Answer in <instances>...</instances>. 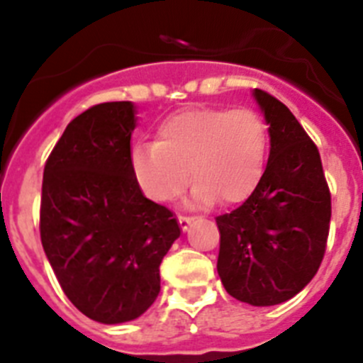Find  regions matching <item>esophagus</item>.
<instances>
[{
	"label": "esophagus",
	"mask_w": 363,
	"mask_h": 363,
	"mask_svg": "<svg viewBox=\"0 0 363 363\" xmlns=\"http://www.w3.org/2000/svg\"><path fill=\"white\" fill-rule=\"evenodd\" d=\"M194 220H196V218H194V216H187V214H178V223H179V227H182V229H184V230H187Z\"/></svg>",
	"instance_id": "esophagus-1"
}]
</instances>
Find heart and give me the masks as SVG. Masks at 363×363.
Returning a JSON list of instances; mask_svg holds the SVG:
<instances>
[{"label": "heart", "instance_id": "obj_1", "mask_svg": "<svg viewBox=\"0 0 363 363\" xmlns=\"http://www.w3.org/2000/svg\"><path fill=\"white\" fill-rule=\"evenodd\" d=\"M267 150V123L256 111L196 107L165 118L156 142L134 147L130 167L154 201L178 198L192 176L194 200L234 205L258 187Z\"/></svg>", "mask_w": 363, "mask_h": 363}]
</instances>
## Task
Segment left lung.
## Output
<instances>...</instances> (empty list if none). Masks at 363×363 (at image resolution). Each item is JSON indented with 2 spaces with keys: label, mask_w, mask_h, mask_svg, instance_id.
Segmentation results:
<instances>
[{
  "label": "left lung",
  "mask_w": 363,
  "mask_h": 363,
  "mask_svg": "<svg viewBox=\"0 0 363 363\" xmlns=\"http://www.w3.org/2000/svg\"><path fill=\"white\" fill-rule=\"evenodd\" d=\"M269 123L271 154L258 187L238 209L216 216L218 274L227 293L277 306L318 272L331 223V191L318 147L280 99L255 89Z\"/></svg>",
  "instance_id": "left-lung-1"
}]
</instances>
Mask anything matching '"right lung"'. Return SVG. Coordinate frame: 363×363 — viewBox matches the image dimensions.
Wrapping results in <instances>:
<instances>
[{"instance_id":"obj_1","label":"right lung","mask_w":363,"mask_h":363,"mask_svg":"<svg viewBox=\"0 0 363 363\" xmlns=\"http://www.w3.org/2000/svg\"><path fill=\"white\" fill-rule=\"evenodd\" d=\"M130 101L86 108L67 125L43 171L40 236L74 307L101 323L145 313L160 264L179 236L172 211L143 196L130 167Z\"/></svg>"}]
</instances>
